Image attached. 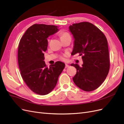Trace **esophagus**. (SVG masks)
Segmentation results:
<instances>
[{
	"label": "esophagus",
	"instance_id": "1",
	"mask_svg": "<svg viewBox=\"0 0 124 124\" xmlns=\"http://www.w3.org/2000/svg\"><path fill=\"white\" fill-rule=\"evenodd\" d=\"M69 67V65L68 64V63H66V64H65V68H68Z\"/></svg>",
	"mask_w": 124,
	"mask_h": 124
}]
</instances>
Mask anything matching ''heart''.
I'll list each match as a JSON object with an SVG mask.
<instances>
[{"instance_id":"obj_1","label":"heart","mask_w":124,"mask_h":124,"mask_svg":"<svg viewBox=\"0 0 124 124\" xmlns=\"http://www.w3.org/2000/svg\"><path fill=\"white\" fill-rule=\"evenodd\" d=\"M59 36H60V38H61V39H62L64 38H66L67 37H69L70 36L68 33L67 32H62L61 34L59 35Z\"/></svg>"}]
</instances>
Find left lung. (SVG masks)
Wrapping results in <instances>:
<instances>
[{"instance_id":"1","label":"left lung","mask_w":124,"mask_h":124,"mask_svg":"<svg viewBox=\"0 0 124 124\" xmlns=\"http://www.w3.org/2000/svg\"><path fill=\"white\" fill-rule=\"evenodd\" d=\"M74 38L71 55L77 53L83 63L71 66L77 69L73 81L78 87L86 92L98 88L107 77L110 69L108 44L103 33L89 22H81L69 26Z\"/></svg>"}]
</instances>
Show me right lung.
I'll use <instances>...</instances> for the list:
<instances>
[{
  "mask_svg": "<svg viewBox=\"0 0 124 124\" xmlns=\"http://www.w3.org/2000/svg\"><path fill=\"white\" fill-rule=\"evenodd\" d=\"M58 28L54 25H33L27 29L18 45V63L22 77L33 92L40 95L53 90L65 67L64 63L58 61L48 68L44 61L47 38L57 32Z\"/></svg>",
  "mask_w": 124,
  "mask_h": 124,
  "instance_id": "1",
  "label": "right lung"
}]
</instances>
